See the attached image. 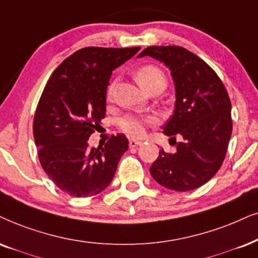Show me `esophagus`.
<instances>
[{"mask_svg": "<svg viewBox=\"0 0 258 258\" xmlns=\"http://www.w3.org/2000/svg\"><path fill=\"white\" fill-rule=\"evenodd\" d=\"M128 145H130V148H137V146L142 145V142H140V140H137V139H130Z\"/></svg>", "mask_w": 258, "mask_h": 258, "instance_id": "34e87169", "label": "esophagus"}]
</instances>
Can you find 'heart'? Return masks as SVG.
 <instances>
[{
    "mask_svg": "<svg viewBox=\"0 0 258 258\" xmlns=\"http://www.w3.org/2000/svg\"><path fill=\"white\" fill-rule=\"evenodd\" d=\"M136 78L138 83L144 89H149L153 84L162 82L167 83L164 74L162 73L161 69L153 65H145V67L140 68V69L136 73ZM114 89H115V82H112L109 84L108 90H107V97L112 99L114 95ZM152 119L150 118H143V116H136V115H127L125 118L120 120V126L123 131L128 133L131 136H142L144 132L145 123L151 122Z\"/></svg>",
    "mask_w": 258,
    "mask_h": 258,
    "instance_id": "heart-1",
    "label": "heart"
}]
</instances>
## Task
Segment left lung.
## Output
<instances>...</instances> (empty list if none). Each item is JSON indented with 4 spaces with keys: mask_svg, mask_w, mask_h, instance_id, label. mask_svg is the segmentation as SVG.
<instances>
[{
    "mask_svg": "<svg viewBox=\"0 0 258 258\" xmlns=\"http://www.w3.org/2000/svg\"><path fill=\"white\" fill-rule=\"evenodd\" d=\"M145 56L170 70L175 107L163 133L183 138L175 153L161 149L150 174L171 190H193L210 181L224 162L232 133L229 94L210 65L184 47L150 46L138 58Z\"/></svg>",
    "mask_w": 258,
    "mask_h": 258,
    "instance_id": "left-lung-1",
    "label": "left lung"
}]
</instances>
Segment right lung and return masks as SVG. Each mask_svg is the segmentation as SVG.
<instances>
[{
	"label": "right lung",
	"mask_w": 258,
	"mask_h": 258,
	"mask_svg": "<svg viewBox=\"0 0 258 258\" xmlns=\"http://www.w3.org/2000/svg\"><path fill=\"white\" fill-rule=\"evenodd\" d=\"M139 50L81 48L54 70L42 91L33 121L39 161L57 187L71 197L105 190L128 149L123 135L97 148H90L88 139L106 115L112 73Z\"/></svg>",
	"instance_id": "right-lung-1"
}]
</instances>
